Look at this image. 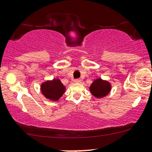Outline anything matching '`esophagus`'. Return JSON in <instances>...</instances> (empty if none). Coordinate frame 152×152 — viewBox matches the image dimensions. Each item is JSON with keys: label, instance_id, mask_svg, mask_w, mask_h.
I'll return each mask as SVG.
<instances>
[{"label": "esophagus", "instance_id": "1", "mask_svg": "<svg viewBox=\"0 0 152 152\" xmlns=\"http://www.w3.org/2000/svg\"><path fill=\"white\" fill-rule=\"evenodd\" d=\"M75 83H81V80L80 79V78H77V79H75Z\"/></svg>", "mask_w": 152, "mask_h": 152}]
</instances>
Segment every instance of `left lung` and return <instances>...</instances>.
Segmentation results:
<instances>
[{"label":"left lung","instance_id":"1","mask_svg":"<svg viewBox=\"0 0 152 152\" xmlns=\"http://www.w3.org/2000/svg\"><path fill=\"white\" fill-rule=\"evenodd\" d=\"M89 89L93 96L96 98H100L109 94L111 90V85L108 81L99 78L94 81Z\"/></svg>","mask_w":152,"mask_h":152}]
</instances>
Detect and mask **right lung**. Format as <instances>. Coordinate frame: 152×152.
Returning a JSON list of instances; mask_svg holds the SVG:
<instances>
[{
	"label": "right lung",
	"mask_w": 152,
	"mask_h": 152,
	"mask_svg": "<svg viewBox=\"0 0 152 152\" xmlns=\"http://www.w3.org/2000/svg\"><path fill=\"white\" fill-rule=\"evenodd\" d=\"M41 91L45 97L52 101H57L65 92V86L58 78L42 83Z\"/></svg>",
	"instance_id": "1"
}]
</instances>
